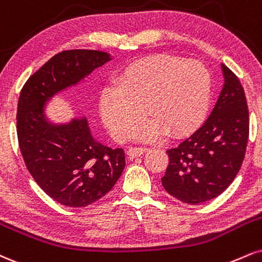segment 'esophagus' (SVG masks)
Segmentation results:
<instances>
[{"label":"esophagus","mask_w":262,"mask_h":262,"mask_svg":"<svg viewBox=\"0 0 262 262\" xmlns=\"http://www.w3.org/2000/svg\"><path fill=\"white\" fill-rule=\"evenodd\" d=\"M147 151V147H143V146H132V147H129L128 149V155L130 156V157H135V156H140V155H143L144 152H146Z\"/></svg>","instance_id":"34e87169"}]
</instances>
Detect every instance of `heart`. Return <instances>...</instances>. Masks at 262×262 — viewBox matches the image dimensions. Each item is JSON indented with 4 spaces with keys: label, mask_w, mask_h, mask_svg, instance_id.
<instances>
[{
    "label": "heart",
    "mask_w": 262,
    "mask_h": 262,
    "mask_svg": "<svg viewBox=\"0 0 262 262\" xmlns=\"http://www.w3.org/2000/svg\"><path fill=\"white\" fill-rule=\"evenodd\" d=\"M211 78L199 62L168 55L144 58L125 69L119 86L103 90L100 101L101 117L117 141L133 134L140 139H156L161 128L168 134L188 132L200 121L210 101Z\"/></svg>",
    "instance_id": "obj_1"
}]
</instances>
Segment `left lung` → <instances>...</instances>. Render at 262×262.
I'll use <instances>...</instances> for the list:
<instances>
[{
  "label": "left lung",
  "instance_id": "8db88e82",
  "mask_svg": "<svg viewBox=\"0 0 262 262\" xmlns=\"http://www.w3.org/2000/svg\"><path fill=\"white\" fill-rule=\"evenodd\" d=\"M225 85L209 118L194 133L167 150L169 163L161 178L169 195L196 205L222 194L241 169L249 138L244 89L222 64Z\"/></svg>",
  "mask_w": 262,
  "mask_h": 262
}]
</instances>
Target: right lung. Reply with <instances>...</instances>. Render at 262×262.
I'll return each mask as SVG.
<instances>
[{
	"mask_svg": "<svg viewBox=\"0 0 262 262\" xmlns=\"http://www.w3.org/2000/svg\"><path fill=\"white\" fill-rule=\"evenodd\" d=\"M111 61L107 52L68 50L50 58L24 84L18 100L17 135L28 171L57 203L85 207L115 187L125 166L123 149L94 139L86 118L47 121L45 103Z\"/></svg>",
	"mask_w": 262,
	"mask_h": 262,
	"instance_id": "right-lung-1",
	"label": "right lung"
}]
</instances>
